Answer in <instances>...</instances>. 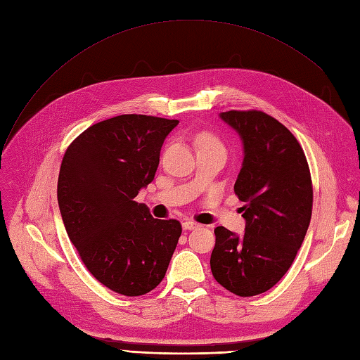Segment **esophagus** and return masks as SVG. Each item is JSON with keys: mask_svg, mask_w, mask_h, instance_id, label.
Returning a JSON list of instances; mask_svg holds the SVG:
<instances>
[{"mask_svg": "<svg viewBox=\"0 0 360 360\" xmlns=\"http://www.w3.org/2000/svg\"><path fill=\"white\" fill-rule=\"evenodd\" d=\"M183 228L184 230H195V228H200V224H197L192 219H186V221H183Z\"/></svg>", "mask_w": 360, "mask_h": 360, "instance_id": "esophagus-1", "label": "esophagus"}]
</instances>
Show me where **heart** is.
<instances>
[{
    "instance_id": "heart-1",
    "label": "heart",
    "mask_w": 360,
    "mask_h": 360,
    "mask_svg": "<svg viewBox=\"0 0 360 360\" xmlns=\"http://www.w3.org/2000/svg\"><path fill=\"white\" fill-rule=\"evenodd\" d=\"M197 143H209V144H219L216 136H213L212 134H201L197 139Z\"/></svg>"
}]
</instances>
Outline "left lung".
Returning <instances> with one entry per match:
<instances>
[{
  "instance_id": "left-lung-1",
  "label": "left lung",
  "mask_w": 360,
  "mask_h": 360,
  "mask_svg": "<svg viewBox=\"0 0 360 360\" xmlns=\"http://www.w3.org/2000/svg\"><path fill=\"white\" fill-rule=\"evenodd\" d=\"M221 118L240 135L245 158L234 192L243 201L245 234L214 228V279L237 296L266 292L287 274L312 214V181L299 141L263 111H226Z\"/></svg>"
}]
</instances>
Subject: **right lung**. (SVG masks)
I'll return each mask as SVG.
<instances>
[{
	"label": "right lung",
	"mask_w": 360,
	"mask_h": 360,
	"mask_svg": "<svg viewBox=\"0 0 360 360\" xmlns=\"http://www.w3.org/2000/svg\"><path fill=\"white\" fill-rule=\"evenodd\" d=\"M179 120L124 114L90 126L64 153L57 197L70 242L90 274L123 296L156 288L181 225L155 219L135 200L153 181L160 148Z\"/></svg>",
	"instance_id": "obj_1"
}]
</instances>
